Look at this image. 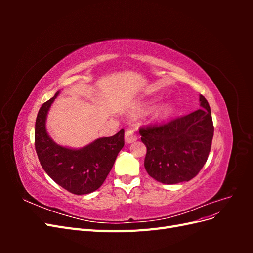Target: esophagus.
Returning a JSON list of instances; mask_svg holds the SVG:
<instances>
[{
	"mask_svg": "<svg viewBox=\"0 0 253 253\" xmlns=\"http://www.w3.org/2000/svg\"><path fill=\"white\" fill-rule=\"evenodd\" d=\"M125 139H126V142H127V143H131V142H133V141H135L137 139V135H136L133 127L126 128V135H125Z\"/></svg>",
	"mask_w": 253,
	"mask_h": 253,
	"instance_id": "obj_1",
	"label": "esophagus"
}]
</instances>
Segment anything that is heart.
<instances>
[{"instance_id":"1","label":"heart","mask_w":253,"mask_h":253,"mask_svg":"<svg viewBox=\"0 0 253 253\" xmlns=\"http://www.w3.org/2000/svg\"><path fill=\"white\" fill-rule=\"evenodd\" d=\"M172 110H173L172 105L166 104V105H163L162 108L158 109L157 115H158V116H167V115H169L172 112Z\"/></svg>"}]
</instances>
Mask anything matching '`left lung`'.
Returning <instances> with one entry per match:
<instances>
[{
    "label": "left lung",
    "mask_w": 253,
    "mask_h": 253,
    "mask_svg": "<svg viewBox=\"0 0 253 253\" xmlns=\"http://www.w3.org/2000/svg\"><path fill=\"white\" fill-rule=\"evenodd\" d=\"M201 109L160 125L139 128L147 147L144 168L155 180L175 185L200 173L211 150L214 126L210 105L200 96Z\"/></svg>",
    "instance_id": "obj_1"
}]
</instances>
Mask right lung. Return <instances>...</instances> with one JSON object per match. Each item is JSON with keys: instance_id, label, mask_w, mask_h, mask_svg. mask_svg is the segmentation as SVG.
I'll return each instance as SVG.
<instances>
[{"instance_id": "obj_1", "label": "right lung", "mask_w": 253, "mask_h": 253, "mask_svg": "<svg viewBox=\"0 0 253 253\" xmlns=\"http://www.w3.org/2000/svg\"><path fill=\"white\" fill-rule=\"evenodd\" d=\"M59 91L44 102L38 113L35 127V147L44 171L59 186L76 195L88 194L101 187L120 150L125 145V129L103 137L79 150L53 142L45 128V120Z\"/></svg>"}]
</instances>
